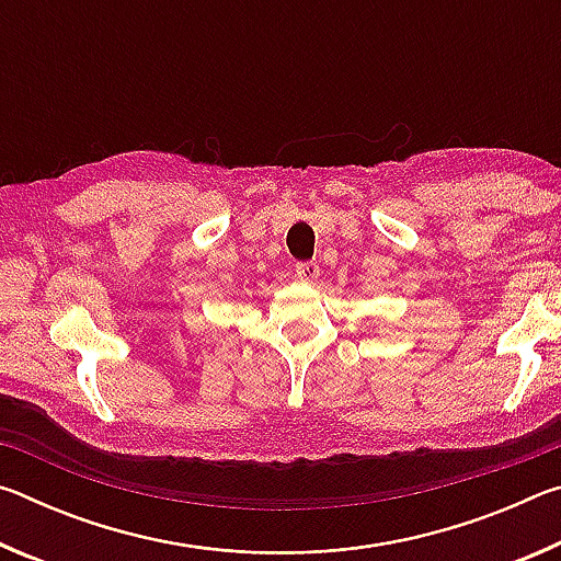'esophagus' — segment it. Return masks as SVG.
<instances>
[{
  "label": "esophagus",
  "instance_id": "1",
  "mask_svg": "<svg viewBox=\"0 0 561 561\" xmlns=\"http://www.w3.org/2000/svg\"><path fill=\"white\" fill-rule=\"evenodd\" d=\"M294 274L301 282H314L319 277V264L317 262H299L297 267H294Z\"/></svg>",
  "mask_w": 561,
  "mask_h": 561
}]
</instances>
